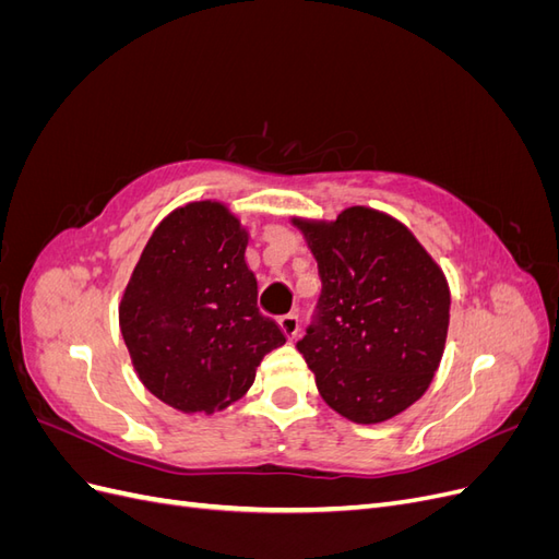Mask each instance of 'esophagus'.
Returning a JSON list of instances; mask_svg holds the SVG:
<instances>
[{"label": "esophagus", "instance_id": "34e87169", "mask_svg": "<svg viewBox=\"0 0 559 559\" xmlns=\"http://www.w3.org/2000/svg\"><path fill=\"white\" fill-rule=\"evenodd\" d=\"M280 326H282L284 335L289 337V341H296L298 333H300V319L296 314H284L280 319Z\"/></svg>", "mask_w": 559, "mask_h": 559}]
</instances>
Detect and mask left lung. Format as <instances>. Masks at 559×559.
<instances>
[{
    "label": "left lung",
    "instance_id": "obj_1",
    "mask_svg": "<svg viewBox=\"0 0 559 559\" xmlns=\"http://www.w3.org/2000/svg\"><path fill=\"white\" fill-rule=\"evenodd\" d=\"M321 277L317 319L298 352L321 399L357 425H380L425 396L443 359L450 286L399 218L347 207L298 218Z\"/></svg>",
    "mask_w": 559,
    "mask_h": 559
}]
</instances>
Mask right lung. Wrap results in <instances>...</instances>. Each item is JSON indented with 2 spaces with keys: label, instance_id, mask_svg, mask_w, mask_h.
<instances>
[{
  "label": "right lung",
  "instance_id": "right-lung-1",
  "mask_svg": "<svg viewBox=\"0 0 559 559\" xmlns=\"http://www.w3.org/2000/svg\"><path fill=\"white\" fill-rule=\"evenodd\" d=\"M247 242L224 202L198 200L163 218L132 270L118 324L142 384L170 408H228L265 354L286 343L259 310Z\"/></svg>",
  "mask_w": 559,
  "mask_h": 559
}]
</instances>
